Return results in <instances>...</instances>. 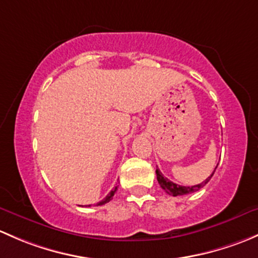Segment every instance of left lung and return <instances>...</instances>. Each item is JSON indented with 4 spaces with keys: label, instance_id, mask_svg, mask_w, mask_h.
Here are the masks:
<instances>
[{
    "label": "left lung",
    "instance_id": "left-lung-1",
    "mask_svg": "<svg viewBox=\"0 0 258 258\" xmlns=\"http://www.w3.org/2000/svg\"><path fill=\"white\" fill-rule=\"evenodd\" d=\"M216 168H217V166H216ZM216 168H215V170H216ZM215 170H214V172H215ZM214 172L210 175V176L205 180V181H203L201 184L194 185V186H181V185H177V184H175V182L170 181L169 179L164 177V175L161 174L160 170H159L158 168H156V179H158V182L160 184V186L163 187L164 190H165L166 192L169 194V195L180 196V195H187V194H192V192H195V191L200 190L201 187L205 186V185L210 181V179L212 177Z\"/></svg>",
    "mask_w": 258,
    "mask_h": 258
}]
</instances>
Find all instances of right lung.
<instances>
[{"instance_id":"add662e5","label":"right lung","mask_w":258,"mask_h":258,"mask_svg":"<svg viewBox=\"0 0 258 258\" xmlns=\"http://www.w3.org/2000/svg\"><path fill=\"white\" fill-rule=\"evenodd\" d=\"M116 188H118V186H115L113 188V190L110 191L109 194H108L107 196H105L104 199H103L102 201H100V203H98V204H95V205L97 206H100V205H104V204H107V203H109V201L111 200V199H113V196H114V194H115V191H116ZM88 206H90V205H88Z\"/></svg>"}]
</instances>
